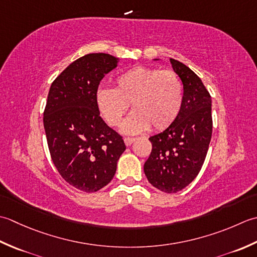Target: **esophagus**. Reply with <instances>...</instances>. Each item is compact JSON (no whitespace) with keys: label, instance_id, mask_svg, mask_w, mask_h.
Masks as SVG:
<instances>
[{"label":"esophagus","instance_id":"1","mask_svg":"<svg viewBox=\"0 0 257 257\" xmlns=\"http://www.w3.org/2000/svg\"><path fill=\"white\" fill-rule=\"evenodd\" d=\"M135 142V139L134 138H124V143L125 145H131L132 143Z\"/></svg>","mask_w":257,"mask_h":257}]
</instances>
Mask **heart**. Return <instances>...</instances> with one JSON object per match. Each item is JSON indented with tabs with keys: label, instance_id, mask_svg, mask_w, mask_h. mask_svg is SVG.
I'll return each mask as SVG.
<instances>
[{
	"label": "heart",
	"instance_id": "obj_1",
	"mask_svg": "<svg viewBox=\"0 0 257 257\" xmlns=\"http://www.w3.org/2000/svg\"><path fill=\"white\" fill-rule=\"evenodd\" d=\"M184 101L181 77L172 70L136 66L116 78V86L96 92L97 107L109 126L121 123L130 103L134 111L123 123V132L135 134L164 130L179 116Z\"/></svg>",
	"mask_w": 257,
	"mask_h": 257
}]
</instances>
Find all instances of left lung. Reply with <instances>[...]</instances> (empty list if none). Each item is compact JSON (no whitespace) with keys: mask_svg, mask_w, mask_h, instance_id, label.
I'll use <instances>...</instances> for the list:
<instances>
[{"mask_svg":"<svg viewBox=\"0 0 257 257\" xmlns=\"http://www.w3.org/2000/svg\"><path fill=\"white\" fill-rule=\"evenodd\" d=\"M184 101L179 116L162 133L151 136L152 152L144 164L149 182L164 193L185 188L200 173L212 138V99L201 78L174 59Z\"/></svg>","mask_w":257,"mask_h":257,"instance_id":"8db88e82","label":"left lung"}]
</instances>
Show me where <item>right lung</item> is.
Returning a JSON list of instances; mask_svg holds the SVG:
<instances>
[{
  "instance_id": "right-lung-1",
  "label": "right lung",
  "mask_w": 257,
  "mask_h": 257,
  "mask_svg": "<svg viewBox=\"0 0 257 257\" xmlns=\"http://www.w3.org/2000/svg\"><path fill=\"white\" fill-rule=\"evenodd\" d=\"M118 59L91 53L66 67L52 83L44 109V130L52 161L70 185L94 193L115 175L126 149L122 136L99 116L96 92Z\"/></svg>"
}]
</instances>
